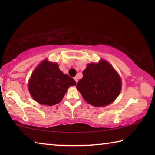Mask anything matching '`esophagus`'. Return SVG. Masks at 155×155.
<instances>
[{"mask_svg": "<svg viewBox=\"0 0 155 155\" xmlns=\"http://www.w3.org/2000/svg\"><path fill=\"white\" fill-rule=\"evenodd\" d=\"M74 79H75L76 83H77L78 81V77H75V78H74Z\"/></svg>", "mask_w": 155, "mask_h": 155, "instance_id": "1", "label": "esophagus"}]
</instances>
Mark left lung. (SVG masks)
<instances>
[{
    "mask_svg": "<svg viewBox=\"0 0 155 155\" xmlns=\"http://www.w3.org/2000/svg\"><path fill=\"white\" fill-rule=\"evenodd\" d=\"M78 81V90L84 100L94 107H104L117 98L121 90L118 74L107 61L88 64Z\"/></svg>",
    "mask_w": 155,
    "mask_h": 155,
    "instance_id": "left-lung-1",
    "label": "left lung"
}]
</instances>
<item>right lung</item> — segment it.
<instances>
[{
    "instance_id": "1",
    "label": "right lung",
    "mask_w": 155,
    "mask_h": 155,
    "mask_svg": "<svg viewBox=\"0 0 155 155\" xmlns=\"http://www.w3.org/2000/svg\"><path fill=\"white\" fill-rule=\"evenodd\" d=\"M75 84V80L63 74L57 63L44 60L31 74L28 87L36 101L53 106L62 100L70 86Z\"/></svg>"
}]
</instances>
